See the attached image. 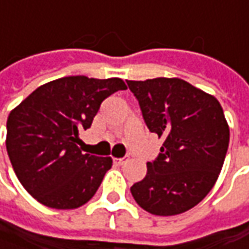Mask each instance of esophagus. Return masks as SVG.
Returning a JSON list of instances; mask_svg holds the SVG:
<instances>
[{"instance_id": "1", "label": "esophagus", "mask_w": 249, "mask_h": 249, "mask_svg": "<svg viewBox=\"0 0 249 249\" xmlns=\"http://www.w3.org/2000/svg\"><path fill=\"white\" fill-rule=\"evenodd\" d=\"M128 160H129L128 157H120V159L117 157V159H113V163L115 164V166H123V164L126 163Z\"/></svg>"}]
</instances>
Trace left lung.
<instances>
[{"label":"left lung","instance_id":"8db88e82","mask_svg":"<svg viewBox=\"0 0 249 249\" xmlns=\"http://www.w3.org/2000/svg\"><path fill=\"white\" fill-rule=\"evenodd\" d=\"M146 126L163 139L146 177L131 187L136 203L157 216L198 205L213 188L227 153L230 129L220 103L178 78L126 81Z\"/></svg>","mask_w":249,"mask_h":249}]
</instances>
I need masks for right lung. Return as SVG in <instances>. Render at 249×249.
Segmentation results:
<instances>
[{
  "label": "right lung",
  "instance_id": "obj_1",
  "mask_svg": "<svg viewBox=\"0 0 249 249\" xmlns=\"http://www.w3.org/2000/svg\"><path fill=\"white\" fill-rule=\"evenodd\" d=\"M125 89L120 78L65 76L37 88L11 111L6 152L35 199L53 209H76L96 194L113 160L83 153L76 143L104 99Z\"/></svg>",
  "mask_w": 249,
  "mask_h": 249
}]
</instances>
